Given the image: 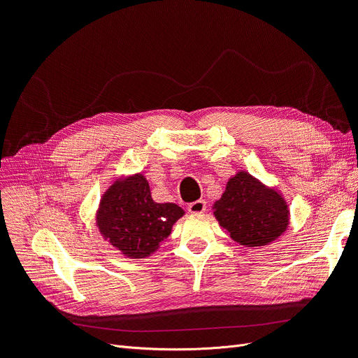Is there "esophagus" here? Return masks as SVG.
Instances as JSON below:
<instances>
[{
	"instance_id": "34e87169",
	"label": "esophagus",
	"mask_w": 358,
	"mask_h": 358,
	"mask_svg": "<svg viewBox=\"0 0 358 358\" xmlns=\"http://www.w3.org/2000/svg\"><path fill=\"white\" fill-rule=\"evenodd\" d=\"M206 210V201L204 200H197L188 204V212L191 213H203Z\"/></svg>"
}]
</instances>
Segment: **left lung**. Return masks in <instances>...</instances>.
Masks as SVG:
<instances>
[{"instance_id": "1", "label": "left lung", "mask_w": 358, "mask_h": 358, "mask_svg": "<svg viewBox=\"0 0 358 358\" xmlns=\"http://www.w3.org/2000/svg\"><path fill=\"white\" fill-rule=\"evenodd\" d=\"M213 209L222 229L243 246H262L276 241L288 225L284 199L245 171L227 182Z\"/></svg>"}]
</instances>
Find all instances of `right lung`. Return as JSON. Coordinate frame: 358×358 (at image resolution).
<instances>
[{
  "label": "right lung",
  "instance_id": "right-lung-1",
  "mask_svg": "<svg viewBox=\"0 0 358 358\" xmlns=\"http://www.w3.org/2000/svg\"><path fill=\"white\" fill-rule=\"evenodd\" d=\"M183 210L175 203H155L145 176L116 180L101 199L96 225L104 239L129 258L157 251Z\"/></svg>",
  "mask_w": 358,
  "mask_h": 358
}]
</instances>
